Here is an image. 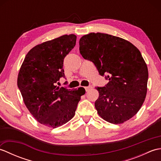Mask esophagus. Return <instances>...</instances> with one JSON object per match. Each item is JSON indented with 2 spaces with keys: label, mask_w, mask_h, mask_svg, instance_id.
<instances>
[{
  "label": "esophagus",
  "mask_w": 161,
  "mask_h": 161,
  "mask_svg": "<svg viewBox=\"0 0 161 161\" xmlns=\"http://www.w3.org/2000/svg\"><path fill=\"white\" fill-rule=\"evenodd\" d=\"M92 88V86H86L85 87V90H86V91H88L90 89H91Z\"/></svg>",
  "instance_id": "1"
}]
</instances>
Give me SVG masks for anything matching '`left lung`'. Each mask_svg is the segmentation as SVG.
Returning <instances> with one entry per match:
<instances>
[{"label": "left lung", "mask_w": 161, "mask_h": 161, "mask_svg": "<svg viewBox=\"0 0 161 161\" xmlns=\"http://www.w3.org/2000/svg\"><path fill=\"white\" fill-rule=\"evenodd\" d=\"M80 52L93 62L108 83L96 87L95 107L99 115L112 124L134 116L147 94L148 69L139 50L131 43L104 33H90L80 39Z\"/></svg>", "instance_id": "8db88e82"}]
</instances>
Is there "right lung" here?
Listing matches in <instances>:
<instances>
[{"label":"right lung","mask_w":161,"mask_h":161,"mask_svg":"<svg viewBox=\"0 0 161 161\" xmlns=\"http://www.w3.org/2000/svg\"><path fill=\"white\" fill-rule=\"evenodd\" d=\"M75 35H64L37 45L24 59L17 85L24 103L41 124L56 128L73 118L85 89L56 86L65 77L64 59L76 44Z\"/></svg>","instance_id":"1"}]
</instances>
